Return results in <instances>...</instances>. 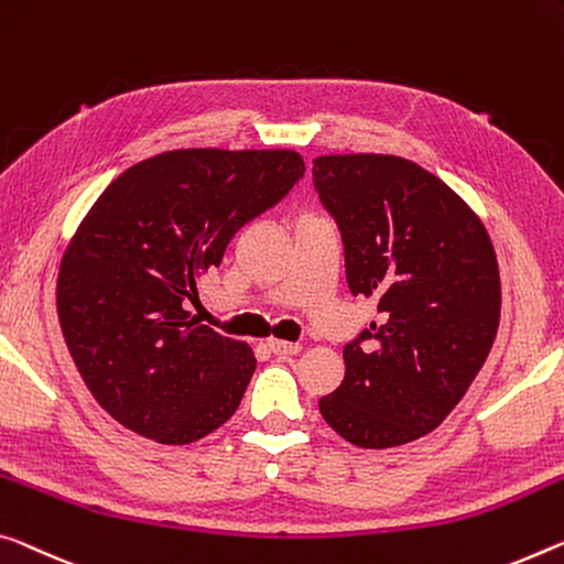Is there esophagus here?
Listing matches in <instances>:
<instances>
[{
	"label": "esophagus",
	"instance_id": "1",
	"mask_svg": "<svg viewBox=\"0 0 564 564\" xmlns=\"http://www.w3.org/2000/svg\"><path fill=\"white\" fill-rule=\"evenodd\" d=\"M265 346H268V351H271L273 356H279V359H289V356H296L301 351L299 344L279 341V338H271Z\"/></svg>",
	"mask_w": 564,
	"mask_h": 564
}]
</instances>
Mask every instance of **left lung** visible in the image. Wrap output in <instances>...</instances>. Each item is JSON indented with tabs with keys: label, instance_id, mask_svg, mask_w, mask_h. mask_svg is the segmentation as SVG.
Masks as SVG:
<instances>
[{
	"label": "left lung",
	"instance_id": "1",
	"mask_svg": "<svg viewBox=\"0 0 564 564\" xmlns=\"http://www.w3.org/2000/svg\"><path fill=\"white\" fill-rule=\"evenodd\" d=\"M314 187L344 240L346 283L379 303L318 401L346 442L389 449L440 426L487 361L499 271L481 220L449 185L394 155H324Z\"/></svg>",
	"mask_w": 564,
	"mask_h": 564
}]
</instances>
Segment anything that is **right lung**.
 Wrapping results in <instances>:
<instances>
[{
	"mask_svg": "<svg viewBox=\"0 0 564 564\" xmlns=\"http://www.w3.org/2000/svg\"><path fill=\"white\" fill-rule=\"evenodd\" d=\"M303 173L293 150L203 148L142 160L105 187L62 258L57 314L87 389L122 426L191 444L234 416L256 356L187 301Z\"/></svg>",
	"mask_w": 564,
	"mask_h": 564,
	"instance_id": "obj_1",
	"label": "right lung"
}]
</instances>
